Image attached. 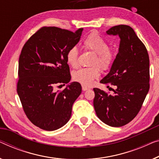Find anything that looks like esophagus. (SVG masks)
<instances>
[{
  "label": "esophagus",
  "mask_w": 159,
  "mask_h": 159,
  "mask_svg": "<svg viewBox=\"0 0 159 159\" xmlns=\"http://www.w3.org/2000/svg\"><path fill=\"white\" fill-rule=\"evenodd\" d=\"M88 89H89V87H86V86H82V90H83V91L88 90Z\"/></svg>",
  "instance_id": "obj_1"
}]
</instances>
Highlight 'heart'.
<instances>
[{"label":"heart","mask_w":159,"mask_h":159,"mask_svg":"<svg viewBox=\"0 0 159 159\" xmlns=\"http://www.w3.org/2000/svg\"><path fill=\"white\" fill-rule=\"evenodd\" d=\"M83 48L95 53L91 65H98L102 70H107L111 66L114 59V54L109 49V45L104 39L95 32H93L87 36L82 43ZM79 52L75 47H71L66 52V60L72 67H77L78 65ZM98 66L81 68L73 73V79L76 82L84 86H90L94 80L100 76Z\"/></svg>","instance_id":"obj_1"}]
</instances>
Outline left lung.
<instances>
[{
    "label": "left lung",
    "mask_w": 159,
    "mask_h": 159,
    "mask_svg": "<svg viewBox=\"0 0 159 159\" xmlns=\"http://www.w3.org/2000/svg\"><path fill=\"white\" fill-rule=\"evenodd\" d=\"M120 38L119 51L110 72L100 83L115 85L113 95L94 88L93 105L97 116L112 127H121L137 116L149 90V57L143 43L127 25L107 30Z\"/></svg>",
    "instance_id": "1"
}]
</instances>
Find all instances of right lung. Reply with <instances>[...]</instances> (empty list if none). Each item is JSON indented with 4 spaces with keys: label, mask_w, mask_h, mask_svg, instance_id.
Listing matches in <instances>:
<instances>
[{
    "label": "right lung",
    "mask_w": 159,
    "mask_h": 159,
    "mask_svg": "<svg viewBox=\"0 0 159 159\" xmlns=\"http://www.w3.org/2000/svg\"><path fill=\"white\" fill-rule=\"evenodd\" d=\"M82 30L72 32L43 26L23 47L17 93L27 118L41 129L52 131L65 125L71 118L73 103L81 94V84L77 82L61 91L54 87L70 81L66 52L79 42Z\"/></svg>",
    "instance_id": "1"
}]
</instances>
